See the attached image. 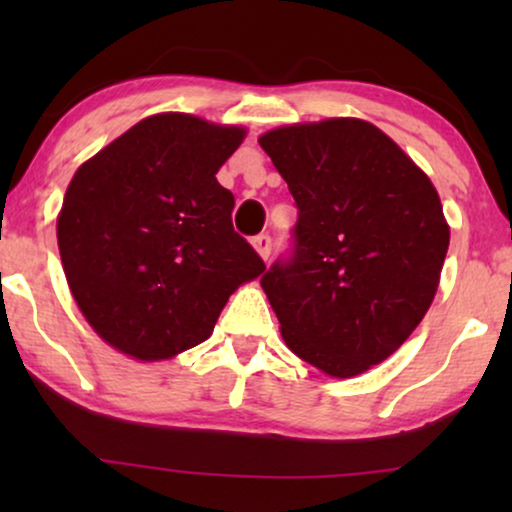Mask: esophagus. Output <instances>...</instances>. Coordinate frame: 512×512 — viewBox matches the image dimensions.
<instances>
[{"instance_id":"34e87169","label":"esophagus","mask_w":512,"mask_h":512,"mask_svg":"<svg viewBox=\"0 0 512 512\" xmlns=\"http://www.w3.org/2000/svg\"><path fill=\"white\" fill-rule=\"evenodd\" d=\"M251 244H254V249L258 251V256L263 258V261H268L270 251H272V237L268 233H261L256 235L254 240H251Z\"/></svg>"}]
</instances>
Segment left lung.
Listing matches in <instances>:
<instances>
[{
	"label": "left lung",
	"mask_w": 512,
	"mask_h": 512,
	"mask_svg": "<svg viewBox=\"0 0 512 512\" xmlns=\"http://www.w3.org/2000/svg\"><path fill=\"white\" fill-rule=\"evenodd\" d=\"M296 200L293 249L261 286L289 349L331 377L389 359L436 296L450 226L431 179L359 118L258 139Z\"/></svg>",
	"instance_id": "8db88e82"
}]
</instances>
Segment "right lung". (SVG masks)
Returning a JSON list of instances; mask_svg holds the SVG:
<instances>
[{
	"label": "right lung",
	"mask_w": 512,
	"mask_h": 512,
	"mask_svg": "<svg viewBox=\"0 0 512 512\" xmlns=\"http://www.w3.org/2000/svg\"><path fill=\"white\" fill-rule=\"evenodd\" d=\"M247 132L156 114L86 160L69 181L58 247L72 296L104 342L160 361L205 342L230 293L265 270L235 233L216 181Z\"/></svg>",
	"instance_id": "1"
}]
</instances>
